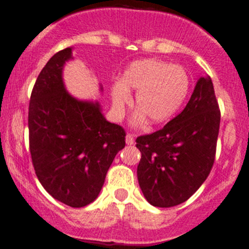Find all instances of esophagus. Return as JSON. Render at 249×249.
<instances>
[{
    "instance_id": "1",
    "label": "esophagus",
    "mask_w": 249,
    "mask_h": 249,
    "mask_svg": "<svg viewBox=\"0 0 249 249\" xmlns=\"http://www.w3.org/2000/svg\"><path fill=\"white\" fill-rule=\"evenodd\" d=\"M126 143H127V145H132V144L134 143V137H133V134H127L126 136Z\"/></svg>"
}]
</instances>
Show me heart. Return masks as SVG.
Here are the masks:
<instances>
[{
	"label": "heart",
	"instance_id": "heart-1",
	"mask_svg": "<svg viewBox=\"0 0 249 249\" xmlns=\"http://www.w3.org/2000/svg\"><path fill=\"white\" fill-rule=\"evenodd\" d=\"M189 88V75L181 66L154 58L136 61L124 71L121 83L112 87L113 108L121 112L131 103L128 91H137L136 104L142 112L134 122L145 116L151 124L164 123L183 105Z\"/></svg>",
	"mask_w": 249,
	"mask_h": 249
}]
</instances>
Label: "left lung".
Segmentation results:
<instances>
[{
  "mask_svg": "<svg viewBox=\"0 0 249 249\" xmlns=\"http://www.w3.org/2000/svg\"><path fill=\"white\" fill-rule=\"evenodd\" d=\"M220 116L212 79L202 77L181 113L136 139L142 154L137 176L151 205L181 204L207 179L216 154Z\"/></svg>",
  "mask_w": 249,
  "mask_h": 249,
  "instance_id": "1",
  "label": "left lung"
}]
</instances>
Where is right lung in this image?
<instances>
[{"instance_id":"add662e5","label":"right lung","mask_w":249,"mask_h":249,"mask_svg":"<svg viewBox=\"0 0 249 249\" xmlns=\"http://www.w3.org/2000/svg\"><path fill=\"white\" fill-rule=\"evenodd\" d=\"M67 47L45 65L30 95L28 127L33 166L40 183L58 202L82 208L98 198L126 131L105 120L99 104L66 91L62 68Z\"/></svg>"}]
</instances>
